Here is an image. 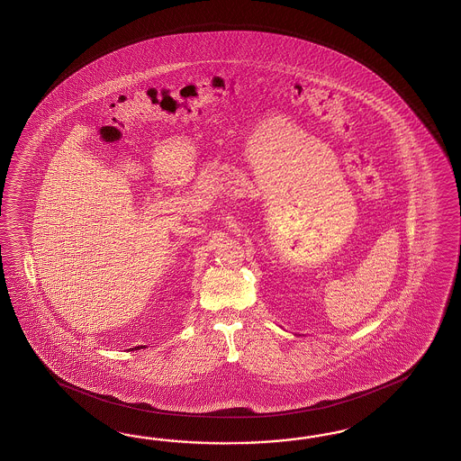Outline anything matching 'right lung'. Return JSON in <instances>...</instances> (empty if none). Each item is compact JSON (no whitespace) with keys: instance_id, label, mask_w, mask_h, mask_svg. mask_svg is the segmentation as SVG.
<instances>
[{"instance_id":"obj_1","label":"right lung","mask_w":461,"mask_h":461,"mask_svg":"<svg viewBox=\"0 0 461 461\" xmlns=\"http://www.w3.org/2000/svg\"><path fill=\"white\" fill-rule=\"evenodd\" d=\"M137 348H139V349H140V347H137Z\"/></svg>"}]
</instances>
